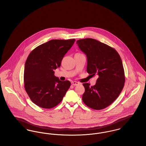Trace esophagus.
Segmentation results:
<instances>
[{
    "label": "esophagus",
    "instance_id": "obj_1",
    "mask_svg": "<svg viewBox=\"0 0 146 146\" xmlns=\"http://www.w3.org/2000/svg\"><path fill=\"white\" fill-rule=\"evenodd\" d=\"M71 83H72V85H73V86H77V85H78V84H79V82H74H74H73H73H71Z\"/></svg>",
    "mask_w": 146,
    "mask_h": 146
}]
</instances>
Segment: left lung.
<instances>
[{"instance_id": "1", "label": "left lung", "mask_w": 146, "mask_h": 146, "mask_svg": "<svg viewBox=\"0 0 146 146\" xmlns=\"http://www.w3.org/2000/svg\"><path fill=\"white\" fill-rule=\"evenodd\" d=\"M77 44L87 57V72L98 76L95 86L83 84V102L93 109L102 110L118 98L125 85L122 60L113 48L93 38L79 40Z\"/></svg>"}]
</instances>
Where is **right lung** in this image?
<instances>
[{"instance_id":"right-lung-1","label":"right lung","mask_w":146,"mask_h":146,"mask_svg":"<svg viewBox=\"0 0 146 146\" xmlns=\"http://www.w3.org/2000/svg\"><path fill=\"white\" fill-rule=\"evenodd\" d=\"M75 39L52 40L36 47L25 64L24 88L31 100L44 109H51L62 102L70 82L60 81L54 69L74 43Z\"/></svg>"}]
</instances>
